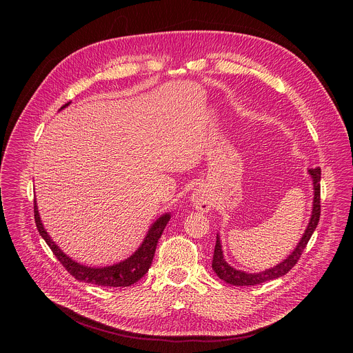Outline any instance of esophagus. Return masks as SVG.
<instances>
[{
	"label": "esophagus",
	"instance_id": "esophagus-1",
	"mask_svg": "<svg viewBox=\"0 0 353 353\" xmlns=\"http://www.w3.org/2000/svg\"><path fill=\"white\" fill-rule=\"evenodd\" d=\"M191 203L195 210L208 212L212 208V196L205 188H196L192 194Z\"/></svg>",
	"mask_w": 353,
	"mask_h": 353
}]
</instances>
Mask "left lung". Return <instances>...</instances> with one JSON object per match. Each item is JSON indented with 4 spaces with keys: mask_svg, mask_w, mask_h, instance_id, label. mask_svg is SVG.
Returning <instances> with one entry per match:
<instances>
[{
    "mask_svg": "<svg viewBox=\"0 0 353 353\" xmlns=\"http://www.w3.org/2000/svg\"><path fill=\"white\" fill-rule=\"evenodd\" d=\"M312 177H313V187H314V199H313V212H312V218H310V223L301 237L300 243L297 244V247L294 248L293 253L283 260L281 264H278L276 267L259 272V274H247L244 271H239L232 268L223 259V253H222V245H221V240L219 236L216 234V244H215V250H214V259H212V270L215 271V274L225 281L226 283L234 285V286H251V285H259L267 281H272L276 279L279 276H283L285 274H288L299 261L301 253L306 248L313 232L316 230L319 221H320V215H321V205H320V180H321V169H310L309 170Z\"/></svg>",
    "mask_w": 353,
    "mask_h": 353,
    "instance_id": "obj_1",
    "label": "left lung"
}]
</instances>
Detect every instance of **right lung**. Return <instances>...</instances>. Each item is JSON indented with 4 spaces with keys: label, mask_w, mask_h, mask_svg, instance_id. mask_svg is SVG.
Segmentation results:
<instances>
[{
    "label": "right lung",
    "mask_w": 353,
    "mask_h": 353,
    "mask_svg": "<svg viewBox=\"0 0 353 353\" xmlns=\"http://www.w3.org/2000/svg\"><path fill=\"white\" fill-rule=\"evenodd\" d=\"M68 105L70 103L64 105L61 109L67 108ZM33 212H34L36 228H37L40 236L44 239L47 245L52 248L53 254L63 264V267L75 279L86 282V283H93V285H97V286H113V288L131 286L135 282H138L148 272L150 264H152L154 256H155L158 240L161 239V236H162V233H163V230H165V228H166V225L170 219L169 214H165L163 216H161L152 225V228L149 229V232H148L145 240L142 241L141 247L125 261H123L120 264H116V265H112V267H106V268H90V267H85V265H81V264L72 261L54 244V241L50 239V236L47 234V232L44 230V228L40 222L39 211H37V207H36V201H34Z\"/></svg>",
    "instance_id": "obj_1"
}]
</instances>
